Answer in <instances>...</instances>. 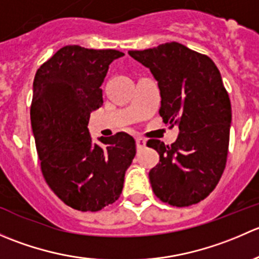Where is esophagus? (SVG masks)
Wrapping results in <instances>:
<instances>
[{
    "label": "esophagus",
    "mask_w": 259,
    "mask_h": 259,
    "mask_svg": "<svg viewBox=\"0 0 259 259\" xmlns=\"http://www.w3.org/2000/svg\"><path fill=\"white\" fill-rule=\"evenodd\" d=\"M145 145H146V140L144 139V138H137V146H138V149L144 148Z\"/></svg>",
    "instance_id": "obj_1"
}]
</instances>
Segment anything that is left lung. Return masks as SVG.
Returning a JSON list of instances; mask_svg holds the SVG:
<instances>
[{
	"label": "left lung",
	"instance_id": "obj_1",
	"mask_svg": "<svg viewBox=\"0 0 259 259\" xmlns=\"http://www.w3.org/2000/svg\"><path fill=\"white\" fill-rule=\"evenodd\" d=\"M129 55L158 81L163 121L179 127L171 145L146 143L159 153L149 171L154 194L173 207L197 204L217 187L228 155L232 108L221 72L207 55L179 42Z\"/></svg>",
	"mask_w": 259,
	"mask_h": 259
}]
</instances>
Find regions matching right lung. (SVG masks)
Returning <instances> with one entry per match:
<instances>
[{"label":"right lung","mask_w":259,"mask_h":259,"mask_svg":"<svg viewBox=\"0 0 259 259\" xmlns=\"http://www.w3.org/2000/svg\"><path fill=\"white\" fill-rule=\"evenodd\" d=\"M117 50L64 46L44 62L33 80L31 126L44 178L66 205L98 211L120 197L137 149L117 133L103 145L89 134L91 111L103 105L100 89Z\"/></svg>","instance_id":"add662e5"}]
</instances>
